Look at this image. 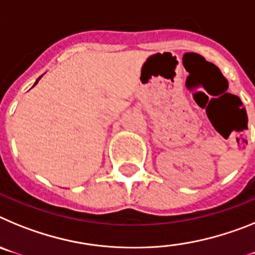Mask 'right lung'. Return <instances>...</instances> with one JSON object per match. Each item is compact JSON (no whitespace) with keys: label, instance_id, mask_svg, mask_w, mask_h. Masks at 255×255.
<instances>
[{"label":"right lung","instance_id":"right-lung-1","mask_svg":"<svg viewBox=\"0 0 255 255\" xmlns=\"http://www.w3.org/2000/svg\"><path fill=\"white\" fill-rule=\"evenodd\" d=\"M40 78H42V76H40ZM40 78H38V79H37V82H35V84H34V85H37V83H38V80H39V79H40ZM34 85H33V87H34Z\"/></svg>","mask_w":255,"mask_h":255}]
</instances>
